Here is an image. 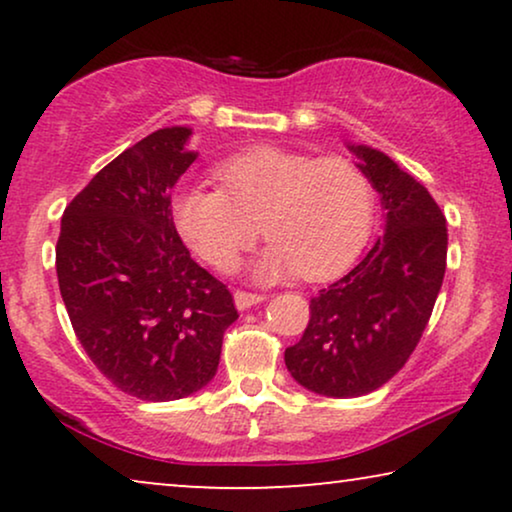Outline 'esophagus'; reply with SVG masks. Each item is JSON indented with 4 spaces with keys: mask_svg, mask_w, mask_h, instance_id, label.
Returning <instances> with one entry per match:
<instances>
[{
    "mask_svg": "<svg viewBox=\"0 0 512 512\" xmlns=\"http://www.w3.org/2000/svg\"><path fill=\"white\" fill-rule=\"evenodd\" d=\"M263 303L261 293H249V291H235V307L237 310H249L251 305Z\"/></svg>",
    "mask_w": 512,
    "mask_h": 512,
    "instance_id": "1",
    "label": "esophagus"
}]
</instances>
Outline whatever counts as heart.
<instances>
[{"label":"heart","mask_w":512,"mask_h":512,"mask_svg":"<svg viewBox=\"0 0 512 512\" xmlns=\"http://www.w3.org/2000/svg\"><path fill=\"white\" fill-rule=\"evenodd\" d=\"M221 188L188 186L172 214L188 247L216 270H233L256 240L270 244L254 275L263 282L303 272L328 277L347 268L368 242L375 193L368 174L345 156L258 146L216 165Z\"/></svg>","instance_id":"b5f03b06"}]
</instances>
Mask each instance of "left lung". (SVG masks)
Returning <instances> with one entry per match:
<instances>
[{"label": "left lung", "mask_w": 512, "mask_h": 512, "mask_svg": "<svg viewBox=\"0 0 512 512\" xmlns=\"http://www.w3.org/2000/svg\"><path fill=\"white\" fill-rule=\"evenodd\" d=\"M387 209L384 235L338 282L310 300L303 338L284 352L293 380L354 398L389 382L429 324L447 261L445 216L387 153L349 144Z\"/></svg>", "instance_id": "1"}]
</instances>
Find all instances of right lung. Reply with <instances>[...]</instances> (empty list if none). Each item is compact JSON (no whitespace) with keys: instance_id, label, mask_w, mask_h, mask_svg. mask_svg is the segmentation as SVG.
Masks as SVG:
<instances>
[{"instance_id":"add662e5","label":"right lung","mask_w":512,"mask_h":512,"mask_svg":"<svg viewBox=\"0 0 512 512\" xmlns=\"http://www.w3.org/2000/svg\"><path fill=\"white\" fill-rule=\"evenodd\" d=\"M191 128L125 149L69 202L55 270L74 333L125 394L177 401L216 375L233 296L191 258L172 219V188L198 153Z\"/></svg>"}]
</instances>
